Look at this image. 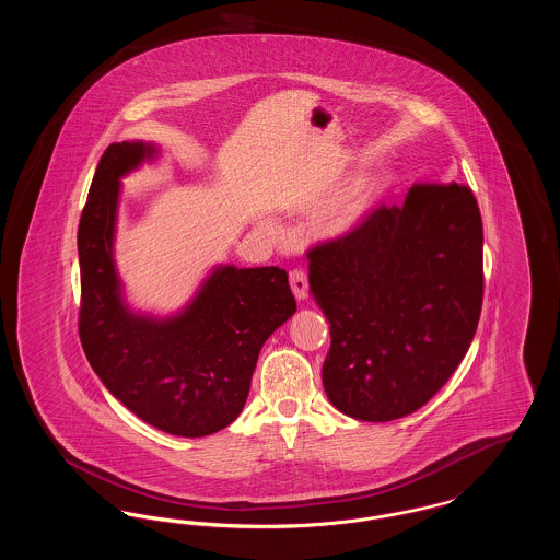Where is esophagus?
Instances as JSON below:
<instances>
[{
	"label": "esophagus",
	"instance_id": "obj_1",
	"mask_svg": "<svg viewBox=\"0 0 560 560\" xmlns=\"http://www.w3.org/2000/svg\"><path fill=\"white\" fill-rule=\"evenodd\" d=\"M290 285H292L293 295L298 300H304L308 295V279H306V272L302 268L290 270Z\"/></svg>",
	"mask_w": 560,
	"mask_h": 560
}]
</instances>
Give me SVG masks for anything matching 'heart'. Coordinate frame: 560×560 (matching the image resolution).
<instances>
[{"instance_id":"obj_1","label":"heart","mask_w":560,"mask_h":560,"mask_svg":"<svg viewBox=\"0 0 560 560\" xmlns=\"http://www.w3.org/2000/svg\"><path fill=\"white\" fill-rule=\"evenodd\" d=\"M382 195L380 178H361L342 190L320 213V231L331 237L352 233L375 208Z\"/></svg>"}]
</instances>
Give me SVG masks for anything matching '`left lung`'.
<instances>
[{"label": "left lung", "mask_w": 560, "mask_h": 560, "mask_svg": "<svg viewBox=\"0 0 560 560\" xmlns=\"http://www.w3.org/2000/svg\"><path fill=\"white\" fill-rule=\"evenodd\" d=\"M308 283L329 320L323 386L354 420L413 413L452 377L482 306V220L466 185L416 183L348 235L313 245Z\"/></svg>", "instance_id": "obj_1"}]
</instances>
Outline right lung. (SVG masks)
Returning a JSON list of instances; mask_svg holds the SVG:
<instances>
[{
	"label": "right lung",
	"instance_id": "right-lung-1",
	"mask_svg": "<svg viewBox=\"0 0 560 560\" xmlns=\"http://www.w3.org/2000/svg\"><path fill=\"white\" fill-rule=\"evenodd\" d=\"M155 155L113 142L98 161L78 231L83 352L108 393L140 420L178 436H206L243 409L268 336L295 313L279 267H218L174 319L138 317L113 265L119 178Z\"/></svg>",
	"mask_w": 560,
	"mask_h": 560
}]
</instances>
